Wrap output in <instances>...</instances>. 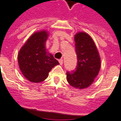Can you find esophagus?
I'll use <instances>...</instances> for the list:
<instances>
[{
	"label": "esophagus",
	"instance_id": "esophagus-1",
	"mask_svg": "<svg viewBox=\"0 0 121 121\" xmlns=\"http://www.w3.org/2000/svg\"><path fill=\"white\" fill-rule=\"evenodd\" d=\"M63 59H60V60H59V63H60V65H62V64H63Z\"/></svg>",
	"mask_w": 121,
	"mask_h": 121
}]
</instances>
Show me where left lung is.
<instances>
[{"mask_svg": "<svg viewBox=\"0 0 121 121\" xmlns=\"http://www.w3.org/2000/svg\"><path fill=\"white\" fill-rule=\"evenodd\" d=\"M78 58L76 70L67 73V80L71 86L82 89L91 86L100 69V57L95 43L88 34L80 32L74 35Z\"/></svg>", "mask_w": 121, "mask_h": 121, "instance_id": "obj_1", "label": "left lung"}]
</instances>
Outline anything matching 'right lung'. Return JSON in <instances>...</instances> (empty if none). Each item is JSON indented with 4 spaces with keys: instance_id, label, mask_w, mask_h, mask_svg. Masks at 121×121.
Returning a JSON list of instances; mask_svg holds the SVG:
<instances>
[{
    "instance_id": "1",
    "label": "right lung",
    "mask_w": 121,
    "mask_h": 121,
    "mask_svg": "<svg viewBox=\"0 0 121 121\" xmlns=\"http://www.w3.org/2000/svg\"><path fill=\"white\" fill-rule=\"evenodd\" d=\"M48 33L41 30L34 33L18 54L20 70L28 80L38 83L45 80L48 73L60 63L45 48Z\"/></svg>"
}]
</instances>
